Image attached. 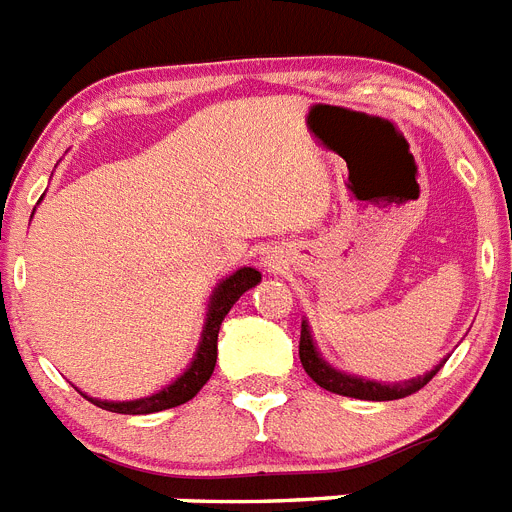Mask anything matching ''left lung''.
I'll use <instances>...</instances> for the list:
<instances>
[{"instance_id":"1","label":"left lung","mask_w":512,"mask_h":512,"mask_svg":"<svg viewBox=\"0 0 512 512\" xmlns=\"http://www.w3.org/2000/svg\"><path fill=\"white\" fill-rule=\"evenodd\" d=\"M299 359H302V367L312 380L320 385V388L330 390V393L349 395V398H362V401H395V398H406V395L422 390L432 377L440 372L442 364H437L432 372H427L424 377H416L409 382H395V385H382V382L362 380V377L343 375L338 369L330 367L320 354H317L312 336H309L307 322H302V338H299Z\"/></svg>"}]
</instances>
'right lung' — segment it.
Masks as SVG:
<instances>
[{"instance_id":"right-lung-1","label":"right lung","mask_w":512,"mask_h":512,"mask_svg":"<svg viewBox=\"0 0 512 512\" xmlns=\"http://www.w3.org/2000/svg\"><path fill=\"white\" fill-rule=\"evenodd\" d=\"M260 283V273L255 268H242L236 270L234 276H229L226 281L213 291V299H210L208 307V322L203 328V338H200V346H197V354L192 359V364L187 367L182 377H176V382H171L169 388H163L161 393L148 395V398H140V401H90L101 406L106 411H114V414H156L163 409H174V406H182V403L192 401L205 382L210 380L213 369H216L218 359V330H221L223 317L229 315V309L234 307L236 299L244 294L247 289Z\"/></svg>"}]
</instances>
